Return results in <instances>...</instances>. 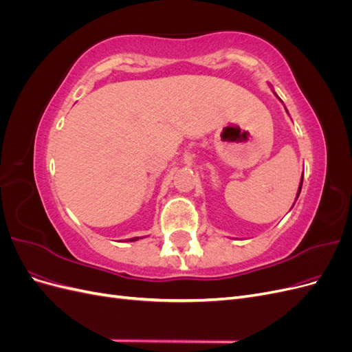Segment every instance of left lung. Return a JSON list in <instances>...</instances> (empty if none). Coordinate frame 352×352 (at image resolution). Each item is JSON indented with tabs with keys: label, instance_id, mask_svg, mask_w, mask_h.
<instances>
[{
	"label": "left lung",
	"instance_id": "8db88e82",
	"mask_svg": "<svg viewBox=\"0 0 352 352\" xmlns=\"http://www.w3.org/2000/svg\"><path fill=\"white\" fill-rule=\"evenodd\" d=\"M301 188H302V179H301V184H300V189H298V194H296V199H298V197H300V192H301Z\"/></svg>",
	"mask_w": 352,
	"mask_h": 352
}]
</instances>
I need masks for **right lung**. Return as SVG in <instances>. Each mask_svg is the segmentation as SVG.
I'll list each match as a JSON object with an SVG mask.
<instances>
[{"mask_svg":"<svg viewBox=\"0 0 352 352\" xmlns=\"http://www.w3.org/2000/svg\"><path fill=\"white\" fill-rule=\"evenodd\" d=\"M138 239H140V238H131L129 241H138Z\"/></svg>","mask_w":352,"mask_h":352,"instance_id":"add662e5","label":"right lung"}]
</instances>
